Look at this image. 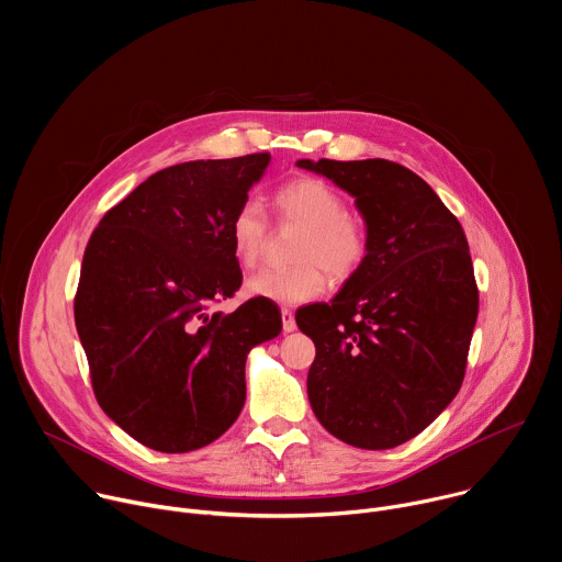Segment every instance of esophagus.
<instances>
[{"instance_id": "34e87169", "label": "esophagus", "mask_w": 562, "mask_h": 562, "mask_svg": "<svg viewBox=\"0 0 562 562\" xmlns=\"http://www.w3.org/2000/svg\"><path fill=\"white\" fill-rule=\"evenodd\" d=\"M282 329H284V334H291V331H295V315H293V311L291 308H282Z\"/></svg>"}]
</instances>
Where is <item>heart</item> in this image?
<instances>
[{"instance_id": "heart-1", "label": "heart", "mask_w": 562, "mask_h": 562, "mask_svg": "<svg viewBox=\"0 0 562 562\" xmlns=\"http://www.w3.org/2000/svg\"><path fill=\"white\" fill-rule=\"evenodd\" d=\"M280 226H300L293 251L295 267L265 269L247 282V291L278 304H302L327 289V273L345 282L353 278L369 256V228L364 220L347 211L345 195L323 178H297L273 195ZM271 226L258 202L237 206L228 224L235 260L251 269L269 245Z\"/></svg>"}]
</instances>
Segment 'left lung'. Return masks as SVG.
<instances>
[{
	"label": "left lung",
	"instance_id": "1",
	"mask_svg": "<svg viewBox=\"0 0 562 562\" xmlns=\"http://www.w3.org/2000/svg\"><path fill=\"white\" fill-rule=\"evenodd\" d=\"M356 198L369 256L329 304L295 323L315 345L308 403L329 434L391 449L456 397L477 317V284L458 217L414 171L389 159H300Z\"/></svg>",
	"mask_w": 562,
	"mask_h": 562
}]
</instances>
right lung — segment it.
<instances>
[{"instance_id":"1","label":"right lung","mask_w":562,"mask_h":562,"mask_svg":"<svg viewBox=\"0 0 562 562\" xmlns=\"http://www.w3.org/2000/svg\"><path fill=\"white\" fill-rule=\"evenodd\" d=\"M269 153L157 171L93 231L75 291V327L104 414L165 453L217 440L245 407L251 347L282 331L278 306L235 295L243 271L228 224Z\"/></svg>"}]
</instances>
